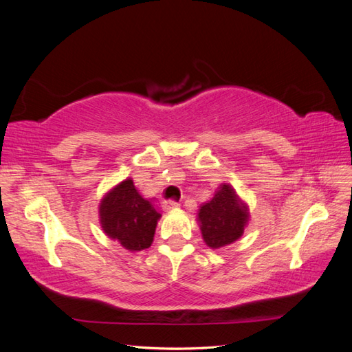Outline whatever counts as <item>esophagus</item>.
I'll return each mask as SVG.
<instances>
[{
  "label": "esophagus",
  "mask_w": 352,
  "mask_h": 352,
  "mask_svg": "<svg viewBox=\"0 0 352 352\" xmlns=\"http://www.w3.org/2000/svg\"><path fill=\"white\" fill-rule=\"evenodd\" d=\"M180 204H179V202H176V201H173V199H167V201H164L163 202V208L164 210H173V208H177Z\"/></svg>",
  "instance_id": "esophagus-1"
}]
</instances>
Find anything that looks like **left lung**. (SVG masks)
<instances>
[{
  "label": "left lung",
  "instance_id": "left-lung-1",
  "mask_svg": "<svg viewBox=\"0 0 352 352\" xmlns=\"http://www.w3.org/2000/svg\"><path fill=\"white\" fill-rule=\"evenodd\" d=\"M202 238L210 248H221L239 239L248 221V207L232 186L223 184L214 197L201 206L198 212Z\"/></svg>",
  "mask_w": 352,
  "mask_h": 352
}]
</instances>
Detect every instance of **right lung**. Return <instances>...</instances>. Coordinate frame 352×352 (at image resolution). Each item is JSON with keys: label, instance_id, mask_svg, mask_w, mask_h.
<instances>
[{"label": "right lung", "instance_id": "1", "mask_svg": "<svg viewBox=\"0 0 352 352\" xmlns=\"http://www.w3.org/2000/svg\"><path fill=\"white\" fill-rule=\"evenodd\" d=\"M160 217L162 214L157 206L140 195L132 179H126L113 188L100 206L104 232L129 251L150 247Z\"/></svg>", "mask_w": 352, "mask_h": 352}]
</instances>
